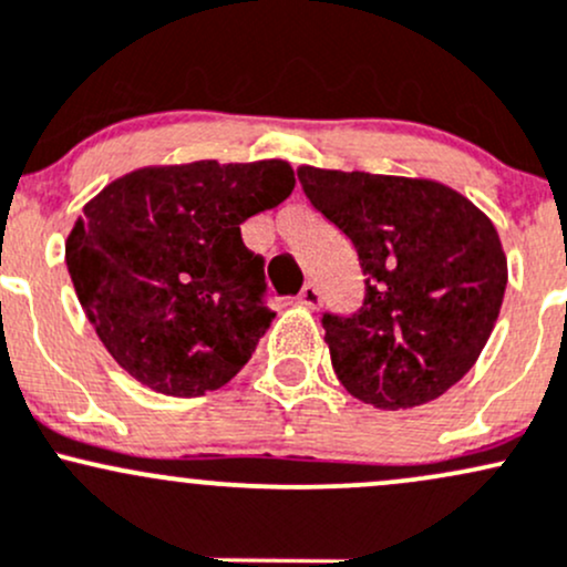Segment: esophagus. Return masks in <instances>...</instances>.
Instances as JSON below:
<instances>
[{
    "label": "esophagus",
    "mask_w": 567,
    "mask_h": 567,
    "mask_svg": "<svg viewBox=\"0 0 567 567\" xmlns=\"http://www.w3.org/2000/svg\"><path fill=\"white\" fill-rule=\"evenodd\" d=\"M297 300H300V305H308V308H318V302H321V289H318L316 284L302 286V291L297 295Z\"/></svg>",
    "instance_id": "1"
}]
</instances>
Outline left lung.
I'll use <instances>...</instances> for the list:
<instances>
[{
    "label": "left lung",
    "instance_id": "obj_1",
    "mask_svg": "<svg viewBox=\"0 0 567 567\" xmlns=\"http://www.w3.org/2000/svg\"><path fill=\"white\" fill-rule=\"evenodd\" d=\"M310 206L351 238L364 300L323 313L340 383L378 410L434 402L480 359L506 291L493 221L431 179L297 171Z\"/></svg>",
    "mask_w": 567,
    "mask_h": 567
}]
</instances>
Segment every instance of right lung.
Segmentation results:
<instances>
[{
  "instance_id": "obj_1",
  "label": "right lung",
  "mask_w": 567,
  "mask_h": 567,
  "mask_svg": "<svg viewBox=\"0 0 567 567\" xmlns=\"http://www.w3.org/2000/svg\"><path fill=\"white\" fill-rule=\"evenodd\" d=\"M295 189L284 161L142 168L112 182L69 233L66 267L95 334L131 378L206 396L244 369L276 318L265 259L240 225Z\"/></svg>"
}]
</instances>
